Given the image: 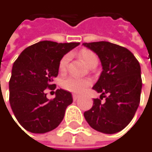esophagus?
Segmentation results:
<instances>
[{
    "mask_svg": "<svg viewBox=\"0 0 152 152\" xmlns=\"http://www.w3.org/2000/svg\"><path fill=\"white\" fill-rule=\"evenodd\" d=\"M78 98H79V95H77V94H73V100L74 101H77Z\"/></svg>",
    "mask_w": 152,
    "mask_h": 152,
    "instance_id": "1",
    "label": "esophagus"
}]
</instances>
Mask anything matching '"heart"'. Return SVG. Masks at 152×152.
I'll use <instances>...</instances> for the list:
<instances>
[{
	"instance_id": "obj_1",
	"label": "heart",
	"mask_w": 152,
	"mask_h": 152,
	"mask_svg": "<svg viewBox=\"0 0 152 152\" xmlns=\"http://www.w3.org/2000/svg\"><path fill=\"white\" fill-rule=\"evenodd\" d=\"M79 57L83 59V61L89 66L93 61L97 59L96 55L88 49H82L79 51ZM69 61V55H64L59 62H58V70L60 73H64L66 70L67 64ZM91 85V80L86 78H77L74 77H69L62 80L61 87L68 92L75 94H81L83 93L89 86Z\"/></svg>"
}]
</instances>
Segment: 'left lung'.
I'll return each mask as SVG.
<instances>
[{"label":"left lung","instance_id":"8db88e82","mask_svg":"<svg viewBox=\"0 0 152 152\" xmlns=\"http://www.w3.org/2000/svg\"><path fill=\"white\" fill-rule=\"evenodd\" d=\"M94 51L102 72L93 89L102 95L94 100L92 109L84 113L92 128L103 134H116L133 119L140 104L141 66L134 54L125 47L109 42H85ZM105 98V102L101 100Z\"/></svg>","mask_w":152,"mask_h":152}]
</instances>
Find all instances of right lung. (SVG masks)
Wrapping results in <instances>:
<instances>
[{
  "mask_svg": "<svg viewBox=\"0 0 152 152\" xmlns=\"http://www.w3.org/2000/svg\"><path fill=\"white\" fill-rule=\"evenodd\" d=\"M79 42L58 43L42 41L26 48L15 60L9 83L10 104L18 123L26 131L44 134L63 120L72 94L63 89L49 100L46 90L53 89L60 58Z\"/></svg>",
  "mask_w": 152,
  "mask_h": 152,
  "instance_id": "1",
  "label": "right lung"
}]
</instances>
